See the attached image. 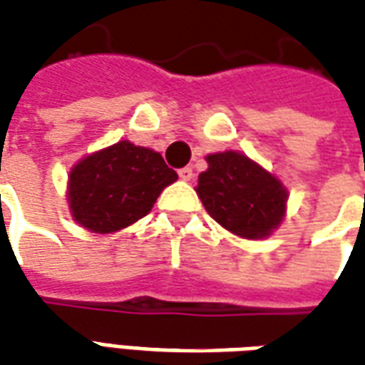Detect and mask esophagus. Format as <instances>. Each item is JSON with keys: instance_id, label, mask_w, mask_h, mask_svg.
Segmentation results:
<instances>
[{"instance_id": "esophagus-1", "label": "esophagus", "mask_w": 365, "mask_h": 365, "mask_svg": "<svg viewBox=\"0 0 365 365\" xmlns=\"http://www.w3.org/2000/svg\"><path fill=\"white\" fill-rule=\"evenodd\" d=\"M178 175L182 178L183 182H191L193 180V170L191 168H182V170H178Z\"/></svg>"}]
</instances>
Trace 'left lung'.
Segmentation results:
<instances>
[{
	"mask_svg": "<svg viewBox=\"0 0 365 365\" xmlns=\"http://www.w3.org/2000/svg\"><path fill=\"white\" fill-rule=\"evenodd\" d=\"M207 164L195 191L221 227L256 240L269 237L282 225L287 190L275 175L235 150L209 154Z\"/></svg>",
	"mask_w": 365,
	"mask_h": 365,
	"instance_id": "8db88e82",
	"label": "left lung"
}]
</instances>
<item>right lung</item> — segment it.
Listing matches in <instances>:
<instances>
[{"label":"right lung","mask_w":365,"mask_h":365,"mask_svg":"<svg viewBox=\"0 0 365 365\" xmlns=\"http://www.w3.org/2000/svg\"><path fill=\"white\" fill-rule=\"evenodd\" d=\"M178 180L158 152L128 140L82 158L68 178V205L76 222L109 235L150 213L162 190Z\"/></svg>","instance_id":"add662e5"}]
</instances>
